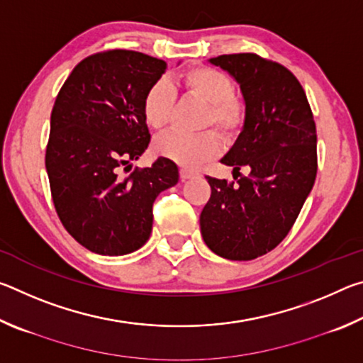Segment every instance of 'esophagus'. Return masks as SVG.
<instances>
[{"label":"esophagus","instance_id":"34e87169","mask_svg":"<svg viewBox=\"0 0 363 363\" xmlns=\"http://www.w3.org/2000/svg\"><path fill=\"white\" fill-rule=\"evenodd\" d=\"M179 176H181V179H182V181H186V179H190V177L196 176V173H195V171H190V169H186V168H181V171H179Z\"/></svg>","mask_w":363,"mask_h":363}]
</instances>
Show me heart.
Listing matches in <instances>:
<instances>
[{
	"label": "heart",
	"mask_w": 363,
	"mask_h": 363,
	"mask_svg": "<svg viewBox=\"0 0 363 363\" xmlns=\"http://www.w3.org/2000/svg\"><path fill=\"white\" fill-rule=\"evenodd\" d=\"M181 82L190 96L208 104L203 126H214L227 139L237 138L247 123V102L233 93V82L225 72L206 65H196L182 73ZM176 93L167 79H157L149 86L143 99V115L152 130L168 126L174 112ZM153 150L184 168H196L218 155L220 140L214 131L186 134L171 131L160 136Z\"/></svg>",
	"instance_id": "heart-1"
}]
</instances>
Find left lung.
Listing matches in <instances>:
<instances>
[{
	"instance_id": "obj_1",
	"label": "left lung",
	"mask_w": 363,
	"mask_h": 363,
	"mask_svg": "<svg viewBox=\"0 0 363 363\" xmlns=\"http://www.w3.org/2000/svg\"><path fill=\"white\" fill-rule=\"evenodd\" d=\"M210 62L240 84L247 123L220 160L235 182L206 176L211 196L200 214L201 237L225 259L250 261L284 240L314 186L315 121L303 86L281 64L255 52Z\"/></svg>"
}]
</instances>
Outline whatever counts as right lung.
I'll use <instances>...</instances> for the list:
<instances>
[{"mask_svg":"<svg viewBox=\"0 0 363 363\" xmlns=\"http://www.w3.org/2000/svg\"><path fill=\"white\" fill-rule=\"evenodd\" d=\"M167 62L128 49L83 59L60 88L51 112L46 171L54 208L65 230L84 248L121 256L149 240L153 201L179 181L174 162L120 168L150 143L143 99Z\"/></svg>","mask_w":363,"mask_h":363,"instance_id":"1","label":"right lung"}]
</instances>
